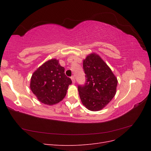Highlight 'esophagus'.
Wrapping results in <instances>:
<instances>
[{
  "label": "esophagus",
  "mask_w": 151,
  "mask_h": 151,
  "mask_svg": "<svg viewBox=\"0 0 151 151\" xmlns=\"http://www.w3.org/2000/svg\"><path fill=\"white\" fill-rule=\"evenodd\" d=\"M71 80H72V83H73V84H74V83H76L74 76H72V77H71Z\"/></svg>",
  "instance_id": "1"
}]
</instances>
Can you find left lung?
I'll list each match as a JSON object with an SVG mask.
<instances>
[{
	"mask_svg": "<svg viewBox=\"0 0 151 151\" xmlns=\"http://www.w3.org/2000/svg\"><path fill=\"white\" fill-rule=\"evenodd\" d=\"M86 81L79 86L82 103L90 111L101 110L110 102L116 92L118 80L111 68L99 55H88L83 60Z\"/></svg>",
	"mask_w": 151,
	"mask_h": 151,
	"instance_id": "obj_1",
	"label": "left lung"
}]
</instances>
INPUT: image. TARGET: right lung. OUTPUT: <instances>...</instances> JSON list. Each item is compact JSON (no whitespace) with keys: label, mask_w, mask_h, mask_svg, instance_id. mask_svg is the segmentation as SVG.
Listing matches in <instances>:
<instances>
[{"label":"right lung","mask_w":151,"mask_h":151,"mask_svg":"<svg viewBox=\"0 0 151 151\" xmlns=\"http://www.w3.org/2000/svg\"><path fill=\"white\" fill-rule=\"evenodd\" d=\"M65 68L56 58L45 62L31 76L30 89L41 103L47 105L58 103L66 96L72 81L65 74Z\"/></svg>","instance_id":"obj_1"}]
</instances>
